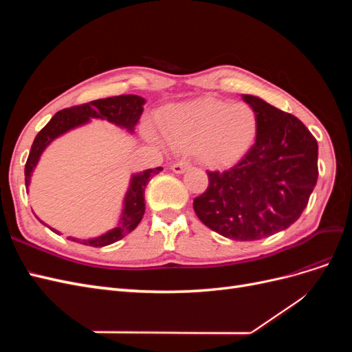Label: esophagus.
Returning a JSON list of instances; mask_svg holds the SVG:
<instances>
[{
    "label": "esophagus",
    "instance_id": "1",
    "mask_svg": "<svg viewBox=\"0 0 352 352\" xmlns=\"http://www.w3.org/2000/svg\"><path fill=\"white\" fill-rule=\"evenodd\" d=\"M188 168H189V163H186V162H179V163L172 164V170L175 173H184Z\"/></svg>",
    "mask_w": 352,
    "mask_h": 352
}]
</instances>
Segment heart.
<instances>
[{
    "mask_svg": "<svg viewBox=\"0 0 352 352\" xmlns=\"http://www.w3.org/2000/svg\"><path fill=\"white\" fill-rule=\"evenodd\" d=\"M257 133V116L245 102L198 101L167 114L164 136L175 150L197 151L202 163L221 166L248 150Z\"/></svg>",
    "mask_w": 352,
    "mask_h": 352,
    "instance_id": "b5f03b06",
    "label": "heart"
}]
</instances>
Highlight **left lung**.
<instances>
[{"label":"left lung","instance_id":"1","mask_svg":"<svg viewBox=\"0 0 352 352\" xmlns=\"http://www.w3.org/2000/svg\"><path fill=\"white\" fill-rule=\"evenodd\" d=\"M257 116V138L239 162L207 172L208 188L194 199L198 219L221 236L257 241L289 228L317 184L318 145L295 116L242 95Z\"/></svg>","mask_w":352,"mask_h":352}]
</instances>
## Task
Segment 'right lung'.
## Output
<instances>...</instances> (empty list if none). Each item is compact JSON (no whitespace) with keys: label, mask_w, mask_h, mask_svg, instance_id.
I'll return each mask as SVG.
<instances>
[{"label":"right lung","mask_w":352,"mask_h":352,"mask_svg":"<svg viewBox=\"0 0 352 352\" xmlns=\"http://www.w3.org/2000/svg\"><path fill=\"white\" fill-rule=\"evenodd\" d=\"M144 104L145 100L142 97H138V95H119V97L101 98L87 104L74 105V107L60 110L58 113H56L54 117L42 127L41 132L36 135L34 144H32L28 162L25 166L26 188L30 184L32 172H34V168L36 167L42 151H44L50 145V142L54 141L56 138L66 133L70 129H74V127L88 123L92 117L111 122L117 126L123 127L126 131L133 132L135 126L144 111ZM162 170L163 167L148 168L142 173L132 176L129 189H127L124 197V207L119 226H116L114 229L109 230L107 233H104V235L98 238L76 239L69 236L67 239L73 242H79L82 245H89V247H105V245L114 243L124 238L127 233L132 232L142 220L145 212V188L148 182H150V179H153L154 175H158ZM51 230L54 233H58L56 229Z\"/></svg>","instance_id":"right-lung-1"}]
</instances>
